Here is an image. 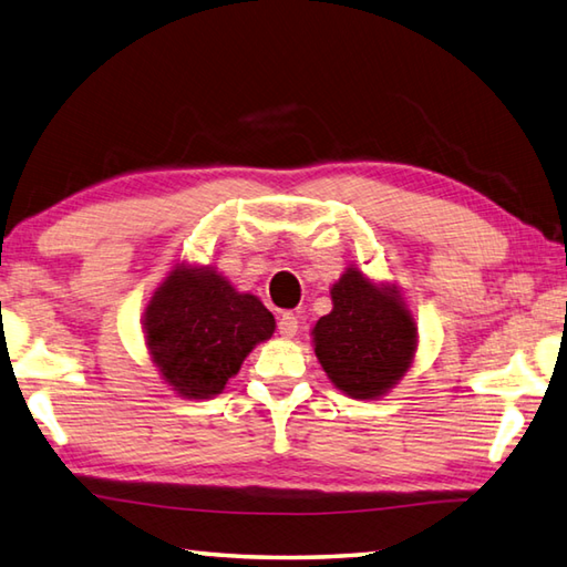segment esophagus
<instances>
[{"label":"esophagus","mask_w":567,"mask_h":567,"mask_svg":"<svg viewBox=\"0 0 567 567\" xmlns=\"http://www.w3.org/2000/svg\"><path fill=\"white\" fill-rule=\"evenodd\" d=\"M279 332L284 334V338H293V334L298 332V318L293 313H286L279 318Z\"/></svg>","instance_id":"34e87169"}]
</instances>
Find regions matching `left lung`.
<instances>
[{
  "label": "left lung",
  "mask_w": 567,
  "mask_h": 567,
  "mask_svg": "<svg viewBox=\"0 0 567 567\" xmlns=\"http://www.w3.org/2000/svg\"><path fill=\"white\" fill-rule=\"evenodd\" d=\"M332 310L313 328L318 362L352 399H379L409 372L415 320L396 288L377 286L348 269L330 288Z\"/></svg>",
  "instance_id": "obj_1"
}]
</instances>
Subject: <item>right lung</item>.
I'll return each mask as SVG.
<instances>
[{
  "label": "right lung",
  "mask_w": 567,
  "mask_h": 567,
  "mask_svg": "<svg viewBox=\"0 0 567 567\" xmlns=\"http://www.w3.org/2000/svg\"><path fill=\"white\" fill-rule=\"evenodd\" d=\"M276 320L210 267H176L144 310V338L166 384L186 399H210L269 340Z\"/></svg>",
  "instance_id": "add662e5"
}]
</instances>
